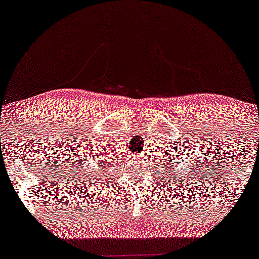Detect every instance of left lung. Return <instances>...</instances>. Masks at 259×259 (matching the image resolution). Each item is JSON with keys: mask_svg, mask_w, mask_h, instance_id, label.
Segmentation results:
<instances>
[{"mask_svg": "<svg viewBox=\"0 0 259 259\" xmlns=\"http://www.w3.org/2000/svg\"><path fill=\"white\" fill-rule=\"evenodd\" d=\"M164 167H165V165H164ZM172 167H174V165H172ZM165 172H166V171H165ZM170 172H171V171H170Z\"/></svg>", "mask_w": 259, "mask_h": 259, "instance_id": "1", "label": "left lung"}]
</instances>
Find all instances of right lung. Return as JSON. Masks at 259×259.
<instances>
[{
	"instance_id": "obj_1",
	"label": "right lung",
	"mask_w": 259,
	"mask_h": 259,
	"mask_svg": "<svg viewBox=\"0 0 259 259\" xmlns=\"http://www.w3.org/2000/svg\"><path fill=\"white\" fill-rule=\"evenodd\" d=\"M100 170H102V165H101V167H100ZM99 172H100V171H99ZM89 175H90V174H89Z\"/></svg>"
}]
</instances>
